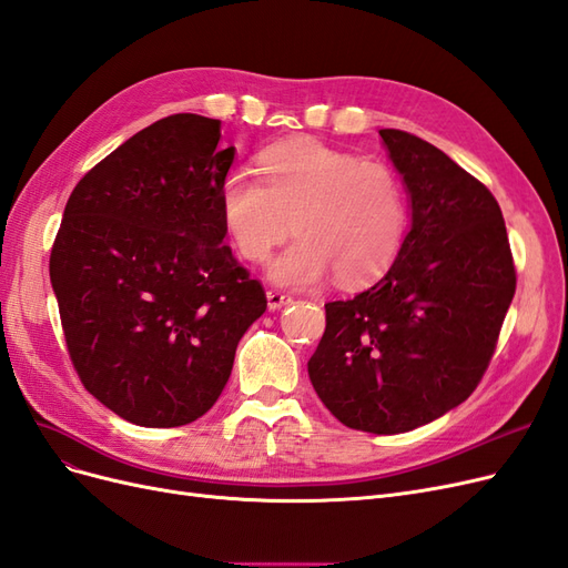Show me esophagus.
I'll return each mask as SVG.
<instances>
[{
	"label": "esophagus",
	"instance_id": "obj_1",
	"mask_svg": "<svg viewBox=\"0 0 568 568\" xmlns=\"http://www.w3.org/2000/svg\"><path fill=\"white\" fill-rule=\"evenodd\" d=\"M265 296H267V310H280V307H284V305H288L293 301L291 296H286V293L275 291V288H270Z\"/></svg>",
	"mask_w": 568,
	"mask_h": 568
}]
</instances>
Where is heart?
I'll use <instances>...</instances> for the list:
<instances>
[{
    "label": "heart",
    "mask_w": 568,
    "mask_h": 568,
    "mask_svg": "<svg viewBox=\"0 0 568 568\" xmlns=\"http://www.w3.org/2000/svg\"><path fill=\"white\" fill-rule=\"evenodd\" d=\"M263 181L232 169L221 183V219L234 251L263 263L293 232L301 240L270 263L267 277L307 288L336 272L347 286L374 282L395 265L408 232L406 190L393 166L320 141L261 154Z\"/></svg>",
    "instance_id": "heart-1"
}]
</instances>
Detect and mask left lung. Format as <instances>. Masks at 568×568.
I'll return each mask as SVG.
<instances>
[{
  "label": "left lung",
  "instance_id": "obj_1",
  "mask_svg": "<svg viewBox=\"0 0 568 568\" xmlns=\"http://www.w3.org/2000/svg\"><path fill=\"white\" fill-rule=\"evenodd\" d=\"M378 133L404 181L410 227L381 282L324 305L326 328L307 374L343 425L397 435L473 395L517 275L486 185L414 133Z\"/></svg>",
  "mask_w": 568,
  "mask_h": 568
}]
</instances>
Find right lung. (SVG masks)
<instances>
[{
	"instance_id": "1",
	"label": "right lung",
	"mask_w": 568,
	"mask_h": 568,
	"mask_svg": "<svg viewBox=\"0 0 568 568\" xmlns=\"http://www.w3.org/2000/svg\"><path fill=\"white\" fill-rule=\"evenodd\" d=\"M221 122L171 114L77 183L49 275L89 393L143 427L204 416L267 298L223 242Z\"/></svg>"
}]
</instances>
